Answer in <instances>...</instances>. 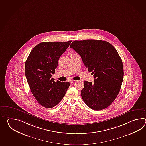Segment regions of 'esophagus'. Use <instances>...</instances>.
Instances as JSON below:
<instances>
[{
    "label": "esophagus",
    "mask_w": 146,
    "mask_h": 146,
    "mask_svg": "<svg viewBox=\"0 0 146 146\" xmlns=\"http://www.w3.org/2000/svg\"><path fill=\"white\" fill-rule=\"evenodd\" d=\"M77 81L74 80H72L70 81V82L71 83V84H73V83H74L75 82H76Z\"/></svg>",
    "instance_id": "34e87169"
}]
</instances>
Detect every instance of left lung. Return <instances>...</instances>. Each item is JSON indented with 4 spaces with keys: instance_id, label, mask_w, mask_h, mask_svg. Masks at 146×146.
Returning a JSON list of instances; mask_svg holds the SVG:
<instances>
[{
    "instance_id": "obj_1",
    "label": "left lung",
    "mask_w": 146,
    "mask_h": 146,
    "mask_svg": "<svg viewBox=\"0 0 146 146\" xmlns=\"http://www.w3.org/2000/svg\"><path fill=\"white\" fill-rule=\"evenodd\" d=\"M70 48L80 55L94 83L84 81L81 95L90 108L100 111L115 100L121 90L124 77L123 65L115 47L106 41L74 40Z\"/></svg>"
}]
</instances>
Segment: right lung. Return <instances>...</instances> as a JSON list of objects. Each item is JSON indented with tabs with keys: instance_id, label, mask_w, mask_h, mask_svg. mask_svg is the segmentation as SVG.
Segmentation results:
<instances>
[{
	"instance_id": "obj_1",
	"label": "right lung",
	"mask_w": 146,
	"mask_h": 146,
	"mask_svg": "<svg viewBox=\"0 0 146 146\" xmlns=\"http://www.w3.org/2000/svg\"><path fill=\"white\" fill-rule=\"evenodd\" d=\"M71 42L40 43L31 50L25 62V75L32 93L46 108L57 105L70 84L68 82H55L51 77L55 72L59 58Z\"/></svg>"
}]
</instances>
